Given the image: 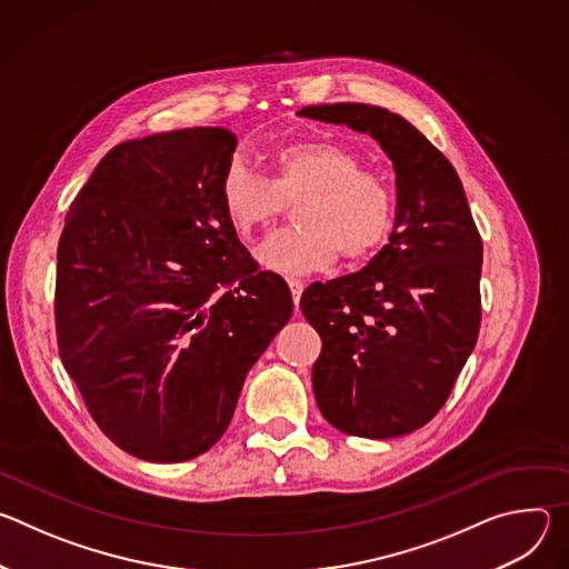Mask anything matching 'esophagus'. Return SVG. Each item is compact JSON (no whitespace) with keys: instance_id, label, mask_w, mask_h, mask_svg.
<instances>
[{"instance_id":"obj_1","label":"esophagus","mask_w":569,"mask_h":569,"mask_svg":"<svg viewBox=\"0 0 569 569\" xmlns=\"http://www.w3.org/2000/svg\"><path fill=\"white\" fill-rule=\"evenodd\" d=\"M288 288H290V295H292V301H295V308H297V303H299V297H301V292H303V283L299 281V279H288Z\"/></svg>"}]
</instances>
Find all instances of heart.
Instances as JSON below:
<instances>
[{"instance_id":"b5f03b06","label":"heart","mask_w":569,"mask_h":569,"mask_svg":"<svg viewBox=\"0 0 569 569\" xmlns=\"http://www.w3.org/2000/svg\"><path fill=\"white\" fill-rule=\"evenodd\" d=\"M272 180L242 159L222 173L220 202L238 236L268 231L286 202L303 198L297 211L301 229L268 238L257 259L281 274L323 270L342 254L358 263L373 257L391 233L396 202L389 182L362 157L336 141H297L274 150Z\"/></svg>"}]
</instances>
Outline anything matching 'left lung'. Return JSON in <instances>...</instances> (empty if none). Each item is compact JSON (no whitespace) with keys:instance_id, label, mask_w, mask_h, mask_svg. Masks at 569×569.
<instances>
[{"instance_id":"1","label":"left lung","mask_w":569,"mask_h":569,"mask_svg":"<svg viewBox=\"0 0 569 569\" xmlns=\"http://www.w3.org/2000/svg\"><path fill=\"white\" fill-rule=\"evenodd\" d=\"M301 117L369 132L393 161L396 222L356 274L303 290L321 338L317 408L365 439L410 435L437 417L475 349L481 238L457 171L410 121L367 103L310 106Z\"/></svg>"}]
</instances>
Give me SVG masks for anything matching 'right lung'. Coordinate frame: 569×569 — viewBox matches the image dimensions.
<instances>
[{
  "instance_id": "obj_1",
  "label": "right lung",
  "mask_w": 569,
  "mask_h": 569,
  "mask_svg": "<svg viewBox=\"0 0 569 569\" xmlns=\"http://www.w3.org/2000/svg\"><path fill=\"white\" fill-rule=\"evenodd\" d=\"M233 148L227 128L123 141L64 216L58 353L99 430L146 461L207 452L292 315L222 211Z\"/></svg>"
}]
</instances>
